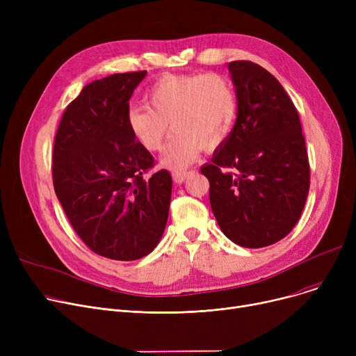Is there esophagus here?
I'll use <instances>...</instances> for the list:
<instances>
[{
  "mask_svg": "<svg viewBox=\"0 0 356 356\" xmlns=\"http://www.w3.org/2000/svg\"><path fill=\"white\" fill-rule=\"evenodd\" d=\"M188 177H189V172H175L173 173V180L176 184H181Z\"/></svg>",
  "mask_w": 356,
  "mask_h": 356,
  "instance_id": "obj_1",
  "label": "esophagus"
}]
</instances>
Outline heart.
Here are the masks:
<instances>
[{"label":"heart","instance_id":"b5f03b06","mask_svg":"<svg viewBox=\"0 0 356 356\" xmlns=\"http://www.w3.org/2000/svg\"><path fill=\"white\" fill-rule=\"evenodd\" d=\"M147 106L127 111V127L149 153L160 152L172 124L175 136L161 164L183 170L200 149H215L225 140L235 117V97L218 73L164 74L145 92Z\"/></svg>","mask_w":356,"mask_h":356}]
</instances>
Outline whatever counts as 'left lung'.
I'll use <instances>...</instances> for the list:
<instances>
[{"label": "left lung", "mask_w": 356, "mask_h": 356, "mask_svg": "<svg viewBox=\"0 0 356 356\" xmlns=\"http://www.w3.org/2000/svg\"><path fill=\"white\" fill-rule=\"evenodd\" d=\"M238 117L200 172L220 231L236 245L263 248L291 232L310 188V165L298 112L273 74L257 63L228 65Z\"/></svg>", "instance_id": "8db88e82"}]
</instances>
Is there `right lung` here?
Here are the masks:
<instances>
[{"mask_svg": "<svg viewBox=\"0 0 356 356\" xmlns=\"http://www.w3.org/2000/svg\"><path fill=\"white\" fill-rule=\"evenodd\" d=\"M147 70L86 85L65 109L53 145V188L72 228L98 255L134 261L160 242L172 176L145 177L154 159L127 127L129 98Z\"/></svg>", "mask_w": 356, "mask_h": 356, "instance_id": "obj_1", "label": "right lung"}]
</instances>
